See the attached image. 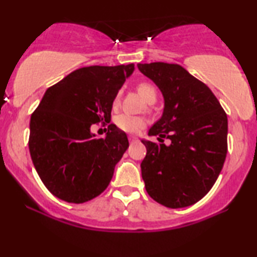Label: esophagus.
Segmentation results:
<instances>
[{"label": "esophagus", "mask_w": 257, "mask_h": 257, "mask_svg": "<svg viewBox=\"0 0 257 257\" xmlns=\"http://www.w3.org/2000/svg\"><path fill=\"white\" fill-rule=\"evenodd\" d=\"M128 140H130V143L133 144V143L138 142V138H137V137H135V136H130L128 137Z\"/></svg>", "instance_id": "esophagus-1"}]
</instances>
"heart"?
<instances>
[{"mask_svg":"<svg viewBox=\"0 0 257 257\" xmlns=\"http://www.w3.org/2000/svg\"><path fill=\"white\" fill-rule=\"evenodd\" d=\"M138 93L145 99L147 103H154L157 100V89L153 84L143 82L138 84L137 86ZM119 104V94H117L113 100V105L117 106ZM115 125L118 126L121 131L127 132V133H137L142 130L144 126L146 125V119L143 117H138V115H131V114H119L115 118Z\"/></svg>","mask_w":257,"mask_h":257,"instance_id":"obj_1","label":"heart"}]
</instances>
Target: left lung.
<instances>
[{"label": "left lung", "instance_id": "left-lung-1", "mask_svg": "<svg viewBox=\"0 0 257 257\" xmlns=\"http://www.w3.org/2000/svg\"><path fill=\"white\" fill-rule=\"evenodd\" d=\"M164 96L161 118L150 128L161 144L142 140V177L149 195L168 208L194 205L210 191L227 154L228 119L208 86L179 64H138ZM171 140L166 147L163 138Z\"/></svg>", "mask_w": 257, "mask_h": 257}]
</instances>
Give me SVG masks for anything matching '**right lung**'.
Here are the masks:
<instances>
[{"mask_svg":"<svg viewBox=\"0 0 257 257\" xmlns=\"http://www.w3.org/2000/svg\"><path fill=\"white\" fill-rule=\"evenodd\" d=\"M135 64L86 66L45 91L30 119L29 151L42 182L58 199L83 203L103 193L128 147L108 124L97 139L91 125L110 122L112 104Z\"/></svg>","mask_w":257,"mask_h":257,"instance_id":"obj_1","label":"right lung"}]
</instances>
